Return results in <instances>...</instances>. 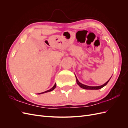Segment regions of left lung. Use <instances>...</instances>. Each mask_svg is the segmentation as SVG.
<instances>
[{
    "instance_id": "8db88e82",
    "label": "left lung",
    "mask_w": 128,
    "mask_h": 128,
    "mask_svg": "<svg viewBox=\"0 0 128 128\" xmlns=\"http://www.w3.org/2000/svg\"><path fill=\"white\" fill-rule=\"evenodd\" d=\"M111 77L110 78L109 80H108L107 82L104 84L103 85H102V86H86V85H84V84H83L81 83H80L78 80H77V77L76 76V82L77 83V84L78 85V86L82 88H84V89H86V90H99V89H100L102 88H103L104 86H106V85H107V84L108 83V82H109L110 79L111 78Z\"/></svg>"
}]
</instances>
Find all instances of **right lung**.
Masks as SVG:
<instances>
[{
	"instance_id": "add662e5",
	"label": "right lung",
	"mask_w": 128,
	"mask_h": 128,
	"mask_svg": "<svg viewBox=\"0 0 128 128\" xmlns=\"http://www.w3.org/2000/svg\"><path fill=\"white\" fill-rule=\"evenodd\" d=\"M56 88V84H54V86L51 89H50V90H47V91H45V92H42V93H40V94H44V93H46V92H50V91H53L54 89L55 88Z\"/></svg>"
}]
</instances>
